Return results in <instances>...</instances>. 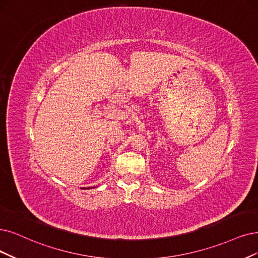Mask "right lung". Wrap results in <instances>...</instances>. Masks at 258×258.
<instances>
[{"label": "right lung", "instance_id": "right-lung-1", "mask_svg": "<svg viewBox=\"0 0 258 258\" xmlns=\"http://www.w3.org/2000/svg\"><path fill=\"white\" fill-rule=\"evenodd\" d=\"M83 189H85V188H83ZM88 189H89V188H88Z\"/></svg>", "mask_w": 258, "mask_h": 258}]
</instances>
